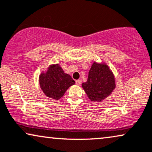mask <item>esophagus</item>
<instances>
[{"mask_svg": "<svg viewBox=\"0 0 152 152\" xmlns=\"http://www.w3.org/2000/svg\"><path fill=\"white\" fill-rule=\"evenodd\" d=\"M76 84L77 85V86H80V85L81 84V80H76Z\"/></svg>", "mask_w": 152, "mask_h": 152, "instance_id": "obj_1", "label": "esophagus"}]
</instances>
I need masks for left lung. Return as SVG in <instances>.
I'll list each match as a JSON object with an SVG mask.
<instances>
[{"instance_id": "left-lung-1", "label": "left lung", "mask_w": 152, "mask_h": 152, "mask_svg": "<svg viewBox=\"0 0 152 152\" xmlns=\"http://www.w3.org/2000/svg\"><path fill=\"white\" fill-rule=\"evenodd\" d=\"M115 76L105 63L93 62L87 82L82 88L92 102H102L108 97L115 88Z\"/></svg>"}]
</instances>
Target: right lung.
<instances>
[{"label": "right lung", "mask_w": 152, "mask_h": 152, "mask_svg": "<svg viewBox=\"0 0 152 152\" xmlns=\"http://www.w3.org/2000/svg\"><path fill=\"white\" fill-rule=\"evenodd\" d=\"M39 86L46 96L58 100L70 86L75 84L70 75L64 72L59 64H51L39 77Z\"/></svg>", "instance_id": "1"}]
</instances>
